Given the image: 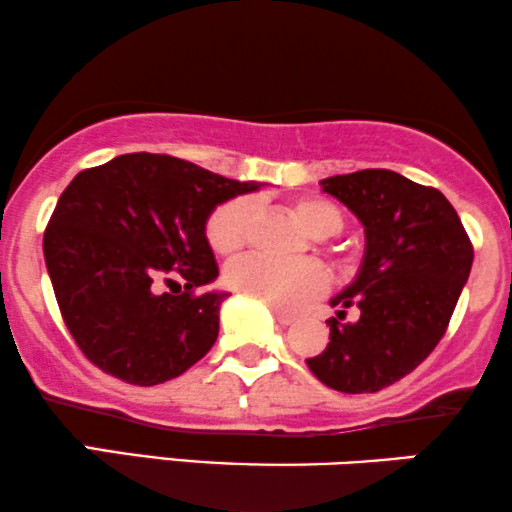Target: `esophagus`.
<instances>
[{"mask_svg": "<svg viewBox=\"0 0 512 512\" xmlns=\"http://www.w3.org/2000/svg\"><path fill=\"white\" fill-rule=\"evenodd\" d=\"M272 313H275V320L280 324H294L298 320L296 313H289V310L284 308H272Z\"/></svg>", "mask_w": 512, "mask_h": 512, "instance_id": "esophagus-1", "label": "esophagus"}]
</instances>
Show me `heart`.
<instances>
[{"label": "heart", "instance_id": "obj_1", "mask_svg": "<svg viewBox=\"0 0 512 512\" xmlns=\"http://www.w3.org/2000/svg\"><path fill=\"white\" fill-rule=\"evenodd\" d=\"M305 232L313 237H334L343 228V214L336 204L320 197H298L289 204ZM254 202L249 197H235L218 204L207 218V240L216 254H237L247 244ZM223 280L232 291H240L270 305L291 308L308 298L320 296L327 289V275L315 263H275L261 256H247L232 261L223 272Z\"/></svg>", "mask_w": 512, "mask_h": 512}]
</instances>
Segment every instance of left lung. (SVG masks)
<instances>
[{"instance_id": "1", "label": "left lung", "mask_w": 512, "mask_h": 512, "mask_svg": "<svg viewBox=\"0 0 512 512\" xmlns=\"http://www.w3.org/2000/svg\"><path fill=\"white\" fill-rule=\"evenodd\" d=\"M322 190L364 225L355 282L331 298L329 343L308 367L341 393H378L414 371L440 343L473 265V244L440 190L388 169L331 176ZM361 310L341 323L344 308Z\"/></svg>"}]
</instances>
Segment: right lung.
Instances as JSON below:
<instances>
[{
  "label": "right lung",
  "mask_w": 512,
  "mask_h": 512,
  "mask_svg": "<svg viewBox=\"0 0 512 512\" xmlns=\"http://www.w3.org/2000/svg\"><path fill=\"white\" fill-rule=\"evenodd\" d=\"M258 185L150 152L72 178L46 225L44 261L63 320L98 369L157 386L209 353L228 294L199 291L218 277L207 218ZM169 274L186 280L178 297L154 291Z\"/></svg>",
  "instance_id": "obj_1"
}]
</instances>
